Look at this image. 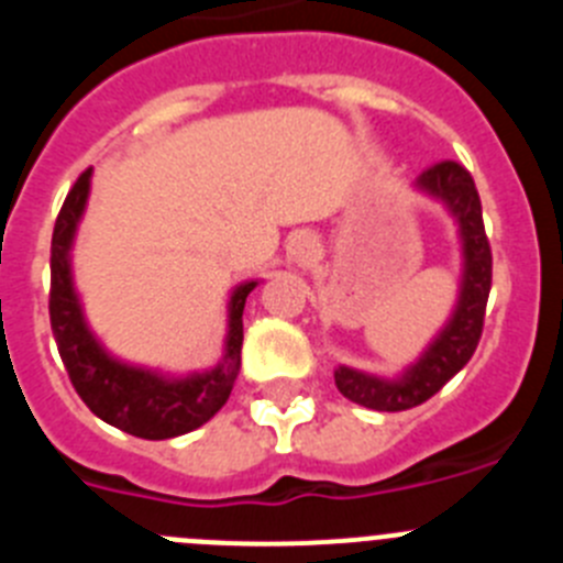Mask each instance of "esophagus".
Returning a JSON list of instances; mask_svg holds the SVG:
<instances>
[{"mask_svg": "<svg viewBox=\"0 0 563 563\" xmlns=\"http://www.w3.org/2000/svg\"><path fill=\"white\" fill-rule=\"evenodd\" d=\"M312 253H316V239H312L310 233H301V236L290 245V262H296V265H307V262L312 258Z\"/></svg>", "mask_w": 563, "mask_h": 563, "instance_id": "obj_1", "label": "esophagus"}]
</instances>
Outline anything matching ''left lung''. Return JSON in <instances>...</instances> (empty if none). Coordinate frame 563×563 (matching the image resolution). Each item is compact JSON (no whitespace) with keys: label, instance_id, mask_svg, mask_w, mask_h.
I'll use <instances>...</instances> for the list:
<instances>
[{"label":"left lung","instance_id":"8db88e82","mask_svg":"<svg viewBox=\"0 0 563 563\" xmlns=\"http://www.w3.org/2000/svg\"><path fill=\"white\" fill-rule=\"evenodd\" d=\"M417 188L445 202L460 222L465 273H462V290L454 318L400 380H380V377L363 375L350 366L335 369L338 391L346 400L375 411H406L434 397L471 361L482 338V327H485L494 256H490V242H487L485 222H482V202L474 177L462 163L442 161L417 177Z\"/></svg>","mask_w":563,"mask_h":563}]
</instances>
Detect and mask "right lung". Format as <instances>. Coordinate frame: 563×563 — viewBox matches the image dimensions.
<instances>
[{"label":"right lung","instance_id":"obj_1","mask_svg":"<svg viewBox=\"0 0 563 563\" xmlns=\"http://www.w3.org/2000/svg\"><path fill=\"white\" fill-rule=\"evenodd\" d=\"M89 174L92 168H87L76 186L69 188L53 228L49 327L58 355L78 397L103 422L141 440H168V437L188 434L211 420L231 395L242 366V312H245L247 292L256 287V282H245L233 290L228 307L231 318H228L225 355L211 372L191 377H163L157 372L137 369L109 357L84 321L81 305L73 290V273H69V247L87 206Z\"/></svg>","mask_w":563,"mask_h":563}]
</instances>
